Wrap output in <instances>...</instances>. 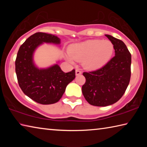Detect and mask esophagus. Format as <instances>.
Returning a JSON list of instances; mask_svg holds the SVG:
<instances>
[{"label":"esophagus","mask_w":147,"mask_h":147,"mask_svg":"<svg viewBox=\"0 0 147 147\" xmlns=\"http://www.w3.org/2000/svg\"><path fill=\"white\" fill-rule=\"evenodd\" d=\"M75 73H76V76L80 75V74H82V72H81L80 71V70H78V69H76V71H75Z\"/></svg>","instance_id":"34e87169"}]
</instances>
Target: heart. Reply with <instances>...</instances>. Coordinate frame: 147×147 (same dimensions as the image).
I'll return each mask as SVG.
<instances>
[{"mask_svg":"<svg viewBox=\"0 0 147 147\" xmlns=\"http://www.w3.org/2000/svg\"><path fill=\"white\" fill-rule=\"evenodd\" d=\"M114 46L109 40L89 39L71 45L66 58L71 63L82 61L88 70H97L105 66L112 58Z\"/></svg>","mask_w":147,"mask_h":147,"instance_id":"b5f03b06","label":"heart"}]
</instances>
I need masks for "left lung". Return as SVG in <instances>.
I'll list each match as a JSON object with an SVG mask.
<instances>
[{
	"label": "left lung",
	"mask_w": 147,
	"mask_h": 147,
	"mask_svg": "<svg viewBox=\"0 0 147 147\" xmlns=\"http://www.w3.org/2000/svg\"><path fill=\"white\" fill-rule=\"evenodd\" d=\"M115 56L98 70L83 73L86 79L82 88L86 100L95 106H107L117 102L125 92L131 76V54L126 45L110 35Z\"/></svg>",
	"instance_id": "1"
}]
</instances>
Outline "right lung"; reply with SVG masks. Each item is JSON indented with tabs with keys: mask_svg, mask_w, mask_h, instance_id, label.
<instances>
[{
	"mask_svg": "<svg viewBox=\"0 0 147 147\" xmlns=\"http://www.w3.org/2000/svg\"><path fill=\"white\" fill-rule=\"evenodd\" d=\"M45 43L60 44L55 35L37 32L20 47L16 60V72L23 93L36 102L52 104L61 98L66 87L75 78V70L64 73L58 63L47 68H39L34 63V54Z\"/></svg>",
	"mask_w": 147,
	"mask_h": 147,
	"instance_id": "add662e5",
	"label": "right lung"
}]
</instances>
